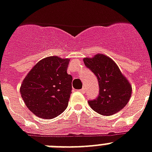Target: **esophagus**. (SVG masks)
<instances>
[{"mask_svg": "<svg viewBox=\"0 0 152 152\" xmlns=\"http://www.w3.org/2000/svg\"><path fill=\"white\" fill-rule=\"evenodd\" d=\"M80 92H81V93L84 94V93H85V91H85V88H84V87H83V88L81 89V90H80Z\"/></svg>", "mask_w": 152, "mask_h": 152, "instance_id": "esophagus-1", "label": "esophagus"}]
</instances>
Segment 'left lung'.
<instances>
[{
    "label": "left lung",
    "instance_id": "obj_1",
    "mask_svg": "<svg viewBox=\"0 0 152 152\" xmlns=\"http://www.w3.org/2000/svg\"><path fill=\"white\" fill-rule=\"evenodd\" d=\"M83 61L95 74L99 83L98 97L88 102L91 108L100 115L107 116L122 110L130 99L132 86L116 63L103 54L84 58Z\"/></svg>",
    "mask_w": 152,
    "mask_h": 152
}]
</instances>
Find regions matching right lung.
Wrapping results in <instances>:
<instances>
[{
  "label": "right lung",
  "instance_id": "right-lung-1",
  "mask_svg": "<svg viewBox=\"0 0 152 152\" xmlns=\"http://www.w3.org/2000/svg\"><path fill=\"white\" fill-rule=\"evenodd\" d=\"M69 59L44 58L28 72L20 94L30 112L42 119L55 118L66 109L72 93V77L67 73Z\"/></svg>",
  "mask_w": 152,
  "mask_h": 152
}]
</instances>
